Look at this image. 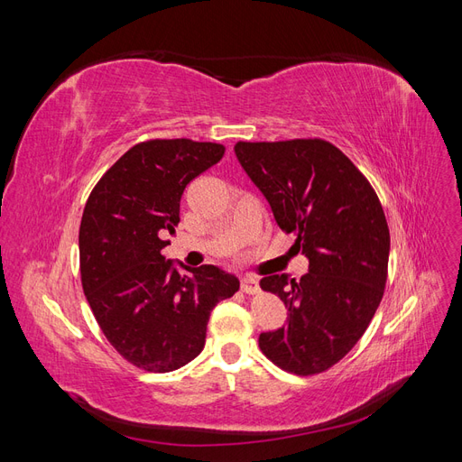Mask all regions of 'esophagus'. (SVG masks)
Returning a JSON list of instances; mask_svg holds the SVG:
<instances>
[{
    "instance_id": "obj_1",
    "label": "esophagus",
    "mask_w": 462,
    "mask_h": 462,
    "mask_svg": "<svg viewBox=\"0 0 462 462\" xmlns=\"http://www.w3.org/2000/svg\"><path fill=\"white\" fill-rule=\"evenodd\" d=\"M241 289H243V292H246V295H256V292H260L258 279L253 275H246L241 282Z\"/></svg>"
}]
</instances>
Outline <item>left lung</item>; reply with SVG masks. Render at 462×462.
I'll use <instances>...</instances> for the list:
<instances>
[{
  "instance_id": "8db88e82",
  "label": "left lung",
  "mask_w": 462,
  "mask_h": 462,
  "mask_svg": "<svg viewBox=\"0 0 462 462\" xmlns=\"http://www.w3.org/2000/svg\"><path fill=\"white\" fill-rule=\"evenodd\" d=\"M243 170L270 202L277 226L309 258L299 282L265 275L262 291L289 309L287 328L260 335L275 366L297 375L329 370L368 329L382 302L389 227L370 180L324 138L235 144Z\"/></svg>"
}]
</instances>
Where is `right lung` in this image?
<instances>
[{
    "label": "right lung",
    "instance_id": "1",
    "mask_svg": "<svg viewBox=\"0 0 462 462\" xmlns=\"http://www.w3.org/2000/svg\"><path fill=\"white\" fill-rule=\"evenodd\" d=\"M223 153V144L190 138L138 143L97 180L82 212V291L109 345L141 370L165 374L197 358L214 306L239 291V279L216 265L179 273L162 256L185 187Z\"/></svg>",
    "mask_w": 462,
    "mask_h": 462
}]
</instances>
